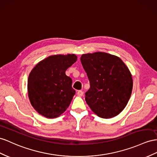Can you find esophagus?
I'll list each match as a JSON object with an SVG mask.
<instances>
[{"mask_svg": "<svg viewBox=\"0 0 157 157\" xmlns=\"http://www.w3.org/2000/svg\"><path fill=\"white\" fill-rule=\"evenodd\" d=\"M77 94H78V96H79V97H81V96H82V95H83V91H82V90H79V91H78Z\"/></svg>", "mask_w": 157, "mask_h": 157, "instance_id": "34e87169", "label": "esophagus"}]
</instances>
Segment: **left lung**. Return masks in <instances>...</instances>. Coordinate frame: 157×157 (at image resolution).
I'll use <instances>...</instances> for the list:
<instances>
[{
    "label": "left lung",
    "instance_id": "8db88e82",
    "mask_svg": "<svg viewBox=\"0 0 157 157\" xmlns=\"http://www.w3.org/2000/svg\"><path fill=\"white\" fill-rule=\"evenodd\" d=\"M81 62L90 80L86 101L98 117L109 119L119 115L130 99L132 75L121 58L98 52L81 56Z\"/></svg>",
    "mask_w": 157,
    "mask_h": 157
}]
</instances>
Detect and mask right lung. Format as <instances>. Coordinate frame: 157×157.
Returning a JSON list of instances; mask_svg holds the SVG:
<instances>
[{"label": "right lung", "instance_id": "1", "mask_svg": "<svg viewBox=\"0 0 157 157\" xmlns=\"http://www.w3.org/2000/svg\"><path fill=\"white\" fill-rule=\"evenodd\" d=\"M77 59L75 54L50 56L32 70L28 79V94L31 105L39 114L56 118L69 107L75 91L66 71Z\"/></svg>", "mask_w": 157, "mask_h": 157}]
</instances>
